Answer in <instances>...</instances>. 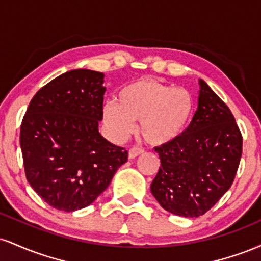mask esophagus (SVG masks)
<instances>
[{
    "instance_id": "obj_1",
    "label": "esophagus",
    "mask_w": 261,
    "mask_h": 261,
    "mask_svg": "<svg viewBox=\"0 0 261 261\" xmlns=\"http://www.w3.org/2000/svg\"><path fill=\"white\" fill-rule=\"evenodd\" d=\"M145 152V149L141 148V147H133L128 149V158H135L137 157V155L143 153Z\"/></svg>"
}]
</instances>
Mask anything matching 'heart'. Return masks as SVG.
I'll use <instances>...</instances> for the list:
<instances>
[{
	"instance_id": "heart-1",
	"label": "heart",
	"mask_w": 261,
	"mask_h": 261,
	"mask_svg": "<svg viewBox=\"0 0 261 261\" xmlns=\"http://www.w3.org/2000/svg\"><path fill=\"white\" fill-rule=\"evenodd\" d=\"M194 100L184 88L155 80H139L119 92L118 103L104 104V120L118 137L133 131L140 121V134L151 145H164L179 136L193 115Z\"/></svg>"
}]
</instances>
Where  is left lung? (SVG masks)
<instances>
[{
	"instance_id": "left-lung-1",
	"label": "left lung",
	"mask_w": 261,
	"mask_h": 261,
	"mask_svg": "<svg viewBox=\"0 0 261 261\" xmlns=\"http://www.w3.org/2000/svg\"><path fill=\"white\" fill-rule=\"evenodd\" d=\"M199 107L187 130L155 147L161 167L151 184L170 214L199 217L214 207L234 180L243 137L226 103L200 80Z\"/></svg>"
}]
</instances>
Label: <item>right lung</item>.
I'll list each match as a JSON object with an SVG mask.
<instances>
[{
    "label": "right lung",
    "mask_w": 261,
    "mask_h": 261,
    "mask_svg": "<svg viewBox=\"0 0 261 261\" xmlns=\"http://www.w3.org/2000/svg\"><path fill=\"white\" fill-rule=\"evenodd\" d=\"M104 74L68 71L35 93L20 125L27 180L45 202L71 212L108 188L127 151L98 131Z\"/></svg>",
    "instance_id": "right-lung-1"
}]
</instances>
